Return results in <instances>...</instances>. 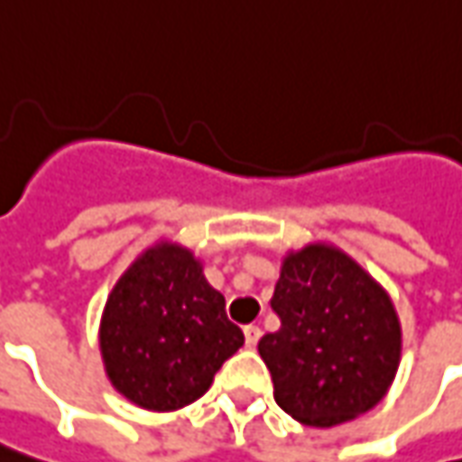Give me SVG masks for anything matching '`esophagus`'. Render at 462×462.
<instances>
[{
	"label": "esophagus",
	"instance_id": "obj_1",
	"mask_svg": "<svg viewBox=\"0 0 462 462\" xmlns=\"http://www.w3.org/2000/svg\"><path fill=\"white\" fill-rule=\"evenodd\" d=\"M258 340H261V327L247 325V327H245V342H247V347H255V345H258Z\"/></svg>",
	"mask_w": 462,
	"mask_h": 462
}]
</instances>
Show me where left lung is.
Here are the masks:
<instances>
[{
  "instance_id": "8db88e82",
  "label": "left lung",
  "mask_w": 462,
  "mask_h": 462,
  "mask_svg": "<svg viewBox=\"0 0 462 462\" xmlns=\"http://www.w3.org/2000/svg\"><path fill=\"white\" fill-rule=\"evenodd\" d=\"M271 307L281 317L258 353L276 404L310 427L371 411L402 363V322L389 291L345 250L310 243L289 250Z\"/></svg>"
}]
</instances>
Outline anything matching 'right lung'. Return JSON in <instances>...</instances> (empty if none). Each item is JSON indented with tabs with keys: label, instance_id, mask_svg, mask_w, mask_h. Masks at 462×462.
I'll return each instance as SVG.
<instances>
[{
	"label": "right lung",
	"instance_id": "1",
	"mask_svg": "<svg viewBox=\"0 0 462 462\" xmlns=\"http://www.w3.org/2000/svg\"><path fill=\"white\" fill-rule=\"evenodd\" d=\"M243 342L199 258L173 240H158L127 265L99 322L109 383L148 411L194 404Z\"/></svg>",
	"mask_w": 462,
	"mask_h": 462
}]
</instances>
